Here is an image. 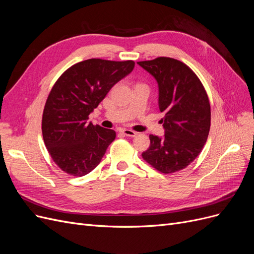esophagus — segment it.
Instances as JSON below:
<instances>
[{"label":"esophagus","instance_id":"1","mask_svg":"<svg viewBox=\"0 0 254 254\" xmlns=\"http://www.w3.org/2000/svg\"><path fill=\"white\" fill-rule=\"evenodd\" d=\"M122 133L124 134V135H126V136H131V137L136 135V132H134L133 130H131V129H123L122 130Z\"/></svg>","mask_w":254,"mask_h":254}]
</instances>
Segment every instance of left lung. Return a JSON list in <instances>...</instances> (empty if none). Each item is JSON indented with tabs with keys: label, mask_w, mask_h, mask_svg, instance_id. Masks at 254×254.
Here are the masks:
<instances>
[{
	"label": "left lung",
	"mask_w": 254,
	"mask_h": 254,
	"mask_svg": "<svg viewBox=\"0 0 254 254\" xmlns=\"http://www.w3.org/2000/svg\"><path fill=\"white\" fill-rule=\"evenodd\" d=\"M159 87V109L163 137L149 135V148L143 159L163 174L179 172L202 150L211 126L209 97L197 75L181 61L170 57L139 61Z\"/></svg>",
	"instance_id": "1"
}]
</instances>
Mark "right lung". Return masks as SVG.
<instances>
[{"instance_id": "obj_1", "label": "right lung", "mask_w": 254, "mask_h": 254, "mask_svg": "<svg viewBox=\"0 0 254 254\" xmlns=\"http://www.w3.org/2000/svg\"><path fill=\"white\" fill-rule=\"evenodd\" d=\"M134 61L92 58L72 65L52 88L42 115V135L64 173L81 177L101 162L115 131L88 122L110 89L131 73Z\"/></svg>"}]
</instances>
